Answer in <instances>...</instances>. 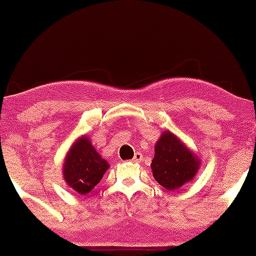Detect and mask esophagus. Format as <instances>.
I'll use <instances>...</instances> for the list:
<instances>
[{
    "instance_id": "esophagus-1",
    "label": "esophagus",
    "mask_w": 256,
    "mask_h": 256,
    "mask_svg": "<svg viewBox=\"0 0 256 256\" xmlns=\"http://www.w3.org/2000/svg\"><path fill=\"white\" fill-rule=\"evenodd\" d=\"M142 160V154L140 152H136L134 154V156H133V159H132L133 162H140Z\"/></svg>"
}]
</instances>
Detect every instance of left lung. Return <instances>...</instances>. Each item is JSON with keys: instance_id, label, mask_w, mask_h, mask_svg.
Returning <instances> with one entry per match:
<instances>
[{"instance_id": "8db88e82", "label": "left lung", "mask_w": 256, "mask_h": 256, "mask_svg": "<svg viewBox=\"0 0 256 256\" xmlns=\"http://www.w3.org/2000/svg\"><path fill=\"white\" fill-rule=\"evenodd\" d=\"M154 152L153 178L168 192L181 188L198 172L200 162L196 154L168 130L156 142Z\"/></svg>"}]
</instances>
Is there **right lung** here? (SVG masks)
<instances>
[{
  "label": "right lung",
  "mask_w": 256,
  "mask_h": 256,
  "mask_svg": "<svg viewBox=\"0 0 256 256\" xmlns=\"http://www.w3.org/2000/svg\"><path fill=\"white\" fill-rule=\"evenodd\" d=\"M109 168L87 136H81L70 146L64 161L62 175L67 186L78 195L90 192Z\"/></svg>",
  "instance_id": "right-lung-1"
}]
</instances>
